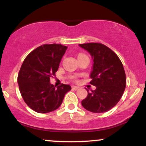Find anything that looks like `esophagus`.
<instances>
[{
	"label": "esophagus",
	"mask_w": 146,
	"mask_h": 146,
	"mask_svg": "<svg viewBox=\"0 0 146 146\" xmlns=\"http://www.w3.org/2000/svg\"><path fill=\"white\" fill-rule=\"evenodd\" d=\"M79 89V87L78 86H72V90H77Z\"/></svg>",
	"instance_id": "1"
}]
</instances>
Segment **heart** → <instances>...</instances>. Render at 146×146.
I'll list each match as a JSON object with an SVG mask.
<instances>
[{
	"instance_id": "heart-1",
	"label": "heart",
	"mask_w": 146,
	"mask_h": 146,
	"mask_svg": "<svg viewBox=\"0 0 146 146\" xmlns=\"http://www.w3.org/2000/svg\"><path fill=\"white\" fill-rule=\"evenodd\" d=\"M85 56L84 54H82V53H80V54L78 55V58L79 57H81V56Z\"/></svg>"
}]
</instances>
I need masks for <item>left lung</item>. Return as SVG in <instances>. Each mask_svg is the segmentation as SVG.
Wrapping results in <instances>:
<instances>
[{
	"label": "left lung",
	"instance_id": "obj_1",
	"mask_svg": "<svg viewBox=\"0 0 146 146\" xmlns=\"http://www.w3.org/2000/svg\"><path fill=\"white\" fill-rule=\"evenodd\" d=\"M93 58L90 84L96 86L91 90L82 105L85 109L95 113H105L118 103L123 94L126 78L123 64L119 57L108 46L101 43L79 44Z\"/></svg>",
	"mask_w": 146,
	"mask_h": 146
}]
</instances>
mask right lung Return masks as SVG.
Masks as SVG:
<instances>
[{
	"instance_id": "right-lung-1",
	"label": "right lung",
	"mask_w": 146,
	"mask_h": 146,
	"mask_svg": "<svg viewBox=\"0 0 146 146\" xmlns=\"http://www.w3.org/2000/svg\"><path fill=\"white\" fill-rule=\"evenodd\" d=\"M66 48L60 44H43L31 51L22 64L18 75L20 92L25 103L37 113L56 110L71 89L70 85L56 87L50 83Z\"/></svg>"
}]
</instances>
